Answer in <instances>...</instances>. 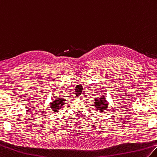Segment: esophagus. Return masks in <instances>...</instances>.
I'll use <instances>...</instances> for the list:
<instances>
[{
    "mask_svg": "<svg viewBox=\"0 0 157 157\" xmlns=\"http://www.w3.org/2000/svg\"><path fill=\"white\" fill-rule=\"evenodd\" d=\"M84 95H82L79 96V98H84Z\"/></svg>",
    "mask_w": 157,
    "mask_h": 157,
    "instance_id": "obj_1",
    "label": "esophagus"
}]
</instances>
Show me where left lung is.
Returning <instances> with one entry per match:
<instances>
[{
	"mask_svg": "<svg viewBox=\"0 0 157 157\" xmlns=\"http://www.w3.org/2000/svg\"><path fill=\"white\" fill-rule=\"evenodd\" d=\"M95 107L97 108V110L100 111V112H103V111L106 110L108 107V102L106 100V98H105V96H101V97H98L95 99Z\"/></svg>",
	"mask_w": 157,
	"mask_h": 157,
	"instance_id": "obj_1",
	"label": "left lung"
}]
</instances>
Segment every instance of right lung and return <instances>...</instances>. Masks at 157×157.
<instances>
[{"mask_svg":"<svg viewBox=\"0 0 157 157\" xmlns=\"http://www.w3.org/2000/svg\"><path fill=\"white\" fill-rule=\"evenodd\" d=\"M65 101H66V99L61 98H56L55 100L51 103L50 108L53 112H58V110H59V109H61L62 106H63Z\"/></svg>","mask_w":157,"mask_h":157,"instance_id":"1","label":"right lung"}]
</instances>
